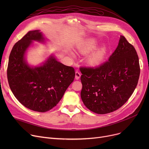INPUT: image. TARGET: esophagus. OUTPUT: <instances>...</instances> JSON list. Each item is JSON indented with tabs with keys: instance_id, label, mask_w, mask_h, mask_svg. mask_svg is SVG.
I'll return each mask as SVG.
<instances>
[{
	"instance_id": "obj_1",
	"label": "esophagus",
	"mask_w": 149,
	"mask_h": 149,
	"mask_svg": "<svg viewBox=\"0 0 149 149\" xmlns=\"http://www.w3.org/2000/svg\"><path fill=\"white\" fill-rule=\"evenodd\" d=\"M81 76V74L79 71H76L75 72V79L76 80H79Z\"/></svg>"
}]
</instances>
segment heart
I'll use <instances>...</instances> for the list:
<instances>
[{
  "label": "heart",
  "instance_id": "1",
  "mask_svg": "<svg viewBox=\"0 0 149 149\" xmlns=\"http://www.w3.org/2000/svg\"><path fill=\"white\" fill-rule=\"evenodd\" d=\"M98 45V42L94 38L89 39L79 47V51L82 54H88L94 50ZM107 54V49L104 46L100 47L92 52L87 58V62L91 66L95 67L104 60Z\"/></svg>",
  "mask_w": 149,
  "mask_h": 149
}]
</instances>
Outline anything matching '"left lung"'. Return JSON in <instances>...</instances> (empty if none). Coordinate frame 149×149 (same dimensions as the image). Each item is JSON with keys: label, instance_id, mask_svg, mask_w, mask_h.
I'll list each match as a JSON object with an SVG mask.
<instances>
[{"label": "left lung", "instance_id": "left-lung-1", "mask_svg": "<svg viewBox=\"0 0 149 149\" xmlns=\"http://www.w3.org/2000/svg\"><path fill=\"white\" fill-rule=\"evenodd\" d=\"M81 98L92 112L106 114L120 108L134 92L140 67L137 52L121 36L108 61L95 68L80 67Z\"/></svg>", "mask_w": 149, "mask_h": 149}]
</instances>
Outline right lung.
<instances>
[{
    "label": "right lung",
    "instance_id": "obj_1",
    "mask_svg": "<svg viewBox=\"0 0 149 149\" xmlns=\"http://www.w3.org/2000/svg\"><path fill=\"white\" fill-rule=\"evenodd\" d=\"M33 41L43 42L39 30L30 31L14 45L7 68L8 81L15 97L31 110L45 112L56 106L75 78V70L54 56L43 65L30 67L25 54Z\"/></svg>",
    "mask_w": 149,
    "mask_h": 149
}]
</instances>
